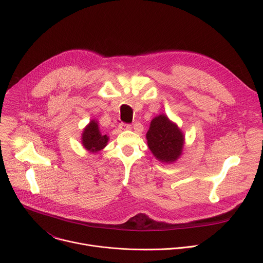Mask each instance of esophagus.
<instances>
[{
  "instance_id": "1",
  "label": "esophagus",
  "mask_w": 263,
  "mask_h": 263,
  "mask_svg": "<svg viewBox=\"0 0 263 263\" xmlns=\"http://www.w3.org/2000/svg\"><path fill=\"white\" fill-rule=\"evenodd\" d=\"M119 127L121 130H130L132 128L130 124H126V123H121Z\"/></svg>"
}]
</instances>
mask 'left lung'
Segmentation results:
<instances>
[{
  "label": "left lung",
  "instance_id": "8db88e82",
  "mask_svg": "<svg viewBox=\"0 0 263 263\" xmlns=\"http://www.w3.org/2000/svg\"><path fill=\"white\" fill-rule=\"evenodd\" d=\"M147 145L154 156L163 162L176 161L182 153L184 136L167 117H156L146 133Z\"/></svg>",
  "mask_w": 263,
  "mask_h": 263
}]
</instances>
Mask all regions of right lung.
I'll use <instances>...</instances> for the list:
<instances>
[{"label": "right lung", "mask_w": 263, "mask_h": 263, "mask_svg": "<svg viewBox=\"0 0 263 263\" xmlns=\"http://www.w3.org/2000/svg\"><path fill=\"white\" fill-rule=\"evenodd\" d=\"M108 137L107 135H102L98 123L91 121L89 125L84 129L82 134V143L83 146L89 152L96 153L101 151L107 144Z\"/></svg>", "instance_id": "add662e5"}]
</instances>
